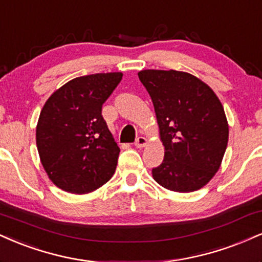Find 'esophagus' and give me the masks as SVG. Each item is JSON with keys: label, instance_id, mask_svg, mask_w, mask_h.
Masks as SVG:
<instances>
[{"label": "esophagus", "instance_id": "esophagus-1", "mask_svg": "<svg viewBox=\"0 0 262 262\" xmlns=\"http://www.w3.org/2000/svg\"><path fill=\"white\" fill-rule=\"evenodd\" d=\"M147 144V140L142 136L137 137L136 141H135V146L137 147V148H142V147H144Z\"/></svg>", "mask_w": 262, "mask_h": 262}]
</instances>
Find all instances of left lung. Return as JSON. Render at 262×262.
<instances>
[{
	"label": "left lung",
	"mask_w": 262,
	"mask_h": 262,
	"mask_svg": "<svg viewBox=\"0 0 262 262\" xmlns=\"http://www.w3.org/2000/svg\"><path fill=\"white\" fill-rule=\"evenodd\" d=\"M138 78L148 92L164 144V159L152 169L159 185L177 192L201 189L220 169L228 122L214 92L180 71L144 70Z\"/></svg>",
	"instance_id": "obj_1"
}]
</instances>
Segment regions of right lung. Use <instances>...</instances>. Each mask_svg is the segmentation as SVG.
I'll return each mask as SVG.
<instances>
[{
	"mask_svg": "<svg viewBox=\"0 0 262 262\" xmlns=\"http://www.w3.org/2000/svg\"><path fill=\"white\" fill-rule=\"evenodd\" d=\"M121 79V72L77 77L42 107L36 126L40 161L52 183L64 191L92 192L113 177L120 148L101 107Z\"/></svg>",
	"mask_w": 262,
	"mask_h": 262,
	"instance_id": "right-lung-1",
	"label": "right lung"
}]
</instances>
